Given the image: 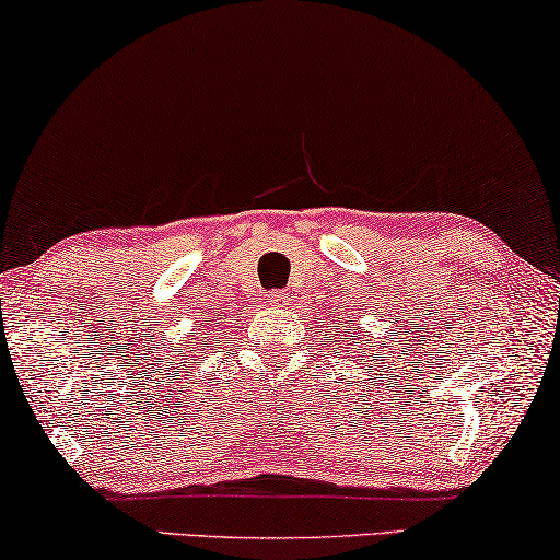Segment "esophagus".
<instances>
[{
  "label": "esophagus",
  "mask_w": 560,
  "mask_h": 560,
  "mask_svg": "<svg viewBox=\"0 0 560 560\" xmlns=\"http://www.w3.org/2000/svg\"><path fill=\"white\" fill-rule=\"evenodd\" d=\"M269 304L271 306H287V294H283V291H269Z\"/></svg>",
  "instance_id": "34e87169"
}]
</instances>
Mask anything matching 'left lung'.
Here are the masks:
<instances>
[{
    "instance_id": "1",
    "label": "left lung",
    "mask_w": 560,
    "mask_h": 560,
    "mask_svg": "<svg viewBox=\"0 0 560 560\" xmlns=\"http://www.w3.org/2000/svg\"><path fill=\"white\" fill-rule=\"evenodd\" d=\"M349 331H351V328H349ZM357 343H359V341H353V346H357ZM359 351H361V349H359ZM359 351H357V353H359Z\"/></svg>"
}]
</instances>
